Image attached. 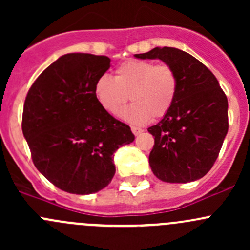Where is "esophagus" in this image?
Instances as JSON below:
<instances>
[{
	"mask_svg": "<svg viewBox=\"0 0 250 250\" xmlns=\"http://www.w3.org/2000/svg\"><path fill=\"white\" fill-rule=\"evenodd\" d=\"M132 132L134 135H139L140 133H143V129L139 127H135V125H132Z\"/></svg>",
	"mask_w": 250,
	"mask_h": 250,
	"instance_id": "esophagus-1",
	"label": "esophagus"
}]
</instances>
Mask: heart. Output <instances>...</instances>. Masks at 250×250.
Listing matches in <instances>:
<instances>
[{
    "instance_id": "heart-1",
    "label": "heart",
    "mask_w": 250,
    "mask_h": 250,
    "mask_svg": "<svg viewBox=\"0 0 250 250\" xmlns=\"http://www.w3.org/2000/svg\"><path fill=\"white\" fill-rule=\"evenodd\" d=\"M178 87V76L169 65L130 59L115 70L113 80L107 76L98 78L94 95L109 113L117 112L129 98L133 104L121 112V117L133 125H143L168 113L176 99Z\"/></svg>"
}]
</instances>
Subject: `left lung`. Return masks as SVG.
<instances>
[{
  "label": "left lung",
  "mask_w": 250,
  "mask_h": 250,
  "mask_svg": "<svg viewBox=\"0 0 250 250\" xmlns=\"http://www.w3.org/2000/svg\"><path fill=\"white\" fill-rule=\"evenodd\" d=\"M160 59L174 69L179 87L172 109L148 128L155 145L148 156L153 174L166 183H190L213 167L229 130L228 98L213 72L178 48L156 47L135 54Z\"/></svg>",
  "instance_id": "1"
}]
</instances>
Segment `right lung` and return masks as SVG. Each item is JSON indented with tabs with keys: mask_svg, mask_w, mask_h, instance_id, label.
Returning a JSON list of instances; mask_svg holds the SVG:
<instances>
[{
	"mask_svg": "<svg viewBox=\"0 0 250 250\" xmlns=\"http://www.w3.org/2000/svg\"><path fill=\"white\" fill-rule=\"evenodd\" d=\"M110 58L69 53L55 60L29 89L22 134L39 172L60 190L89 195L115 175L113 153L133 143L129 125L99 105L94 84Z\"/></svg>",
	"mask_w": 250,
	"mask_h": 250,
	"instance_id": "1",
	"label": "right lung"
}]
</instances>
